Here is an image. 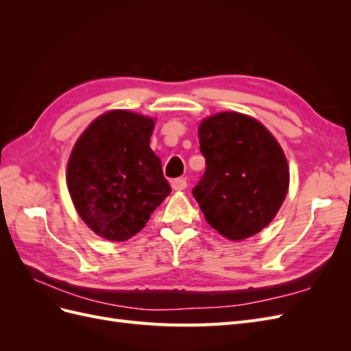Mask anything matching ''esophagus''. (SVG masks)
Returning <instances> with one entry per match:
<instances>
[{
    "label": "esophagus",
    "instance_id": "34e87169",
    "mask_svg": "<svg viewBox=\"0 0 351 351\" xmlns=\"http://www.w3.org/2000/svg\"><path fill=\"white\" fill-rule=\"evenodd\" d=\"M171 187L174 190H184L187 187V182L184 178H174L171 182Z\"/></svg>",
    "mask_w": 351,
    "mask_h": 351
}]
</instances>
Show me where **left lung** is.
Returning a JSON list of instances; mask_svg holds the SVG:
<instances>
[{"label":"left lung","mask_w":351,"mask_h":351,"mask_svg":"<svg viewBox=\"0 0 351 351\" xmlns=\"http://www.w3.org/2000/svg\"><path fill=\"white\" fill-rule=\"evenodd\" d=\"M206 168L192 193L208 224L230 240L267 227L289 189V165L278 142L252 117L219 112L199 127Z\"/></svg>","instance_id":"8db88e82"}]
</instances>
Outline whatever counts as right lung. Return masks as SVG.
<instances>
[{"instance_id":"add662e5","label":"right lung","mask_w":351,"mask_h":351,"mask_svg":"<svg viewBox=\"0 0 351 351\" xmlns=\"http://www.w3.org/2000/svg\"><path fill=\"white\" fill-rule=\"evenodd\" d=\"M154 120L130 111L98 117L74 145L69 192L80 218L98 236L125 241L171 193L161 159L149 147Z\"/></svg>"}]
</instances>
